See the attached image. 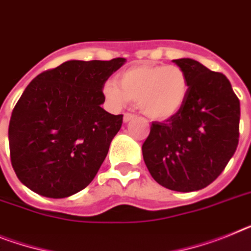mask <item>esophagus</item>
I'll return each instance as SVG.
<instances>
[{
	"mask_svg": "<svg viewBox=\"0 0 251 251\" xmlns=\"http://www.w3.org/2000/svg\"><path fill=\"white\" fill-rule=\"evenodd\" d=\"M134 117H136L134 114H129V113H126V114L123 115V122H124V123H128V122H130L132 119H134Z\"/></svg>",
	"mask_w": 251,
	"mask_h": 251,
	"instance_id": "34e87169",
	"label": "esophagus"
}]
</instances>
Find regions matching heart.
Wrapping results in <instances>:
<instances>
[{
	"label": "heart",
	"mask_w": 251,
	"mask_h": 251,
	"mask_svg": "<svg viewBox=\"0 0 251 251\" xmlns=\"http://www.w3.org/2000/svg\"><path fill=\"white\" fill-rule=\"evenodd\" d=\"M117 82L104 85V96L115 108L137 102L152 121H168L183 109L189 95L187 72L174 64H141L123 71Z\"/></svg>",
	"instance_id": "obj_1"
}]
</instances>
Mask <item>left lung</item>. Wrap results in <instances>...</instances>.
I'll list each match as a JSON object with an SVG mask.
<instances>
[{"label": "left lung", "instance_id": "8db88e82", "mask_svg": "<svg viewBox=\"0 0 251 251\" xmlns=\"http://www.w3.org/2000/svg\"><path fill=\"white\" fill-rule=\"evenodd\" d=\"M173 62L187 72L189 95L175 117L152 123L143 160L160 185L194 192L215 181L236 151L240 101L224 74L190 58Z\"/></svg>", "mask_w": 251, "mask_h": 251}]
</instances>
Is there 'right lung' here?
Listing matches in <instances>:
<instances>
[{
  "label": "right lung",
  "mask_w": 251,
  "mask_h": 251,
  "mask_svg": "<svg viewBox=\"0 0 251 251\" xmlns=\"http://www.w3.org/2000/svg\"><path fill=\"white\" fill-rule=\"evenodd\" d=\"M124 62L67 61L27 85L8 126L12 168L25 187L66 198L93 181L123 123L101 104L105 82Z\"/></svg>",
  "instance_id": "obj_1"
}]
</instances>
